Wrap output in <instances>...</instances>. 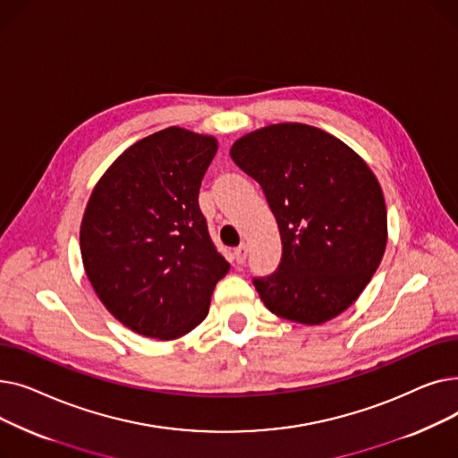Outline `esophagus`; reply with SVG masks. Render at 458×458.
<instances>
[{"instance_id": "esophagus-1", "label": "esophagus", "mask_w": 458, "mask_h": 458, "mask_svg": "<svg viewBox=\"0 0 458 458\" xmlns=\"http://www.w3.org/2000/svg\"><path fill=\"white\" fill-rule=\"evenodd\" d=\"M247 254H249V249H247V245H245V243H243V245H239V247L233 250V258H235V261H237V263H245Z\"/></svg>"}]
</instances>
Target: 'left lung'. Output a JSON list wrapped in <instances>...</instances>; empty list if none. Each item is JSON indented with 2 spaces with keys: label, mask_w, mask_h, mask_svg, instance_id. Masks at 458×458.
I'll return each instance as SVG.
<instances>
[{
  "label": "left lung",
  "mask_w": 458,
  "mask_h": 458,
  "mask_svg": "<svg viewBox=\"0 0 458 458\" xmlns=\"http://www.w3.org/2000/svg\"><path fill=\"white\" fill-rule=\"evenodd\" d=\"M233 163L254 178L275 215L282 261L254 278L273 314L321 325L364 292L386 250V202L368 163L319 128L282 123L237 139Z\"/></svg>",
  "instance_id": "8db88e82"
}]
</instances>
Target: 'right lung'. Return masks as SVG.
I'll return each mask as SVG.
<instances>
[{
    "mask_svg": "<svg viewBox=\"0 0 458 458\" xmlns=\"http://www.w3.org/2000/svg\"><path fill=\"white\" fill-rule=\"evenodd\" d=\"M216 148L211 135L171 126L131 144L90 192L80 230L87 278L140 335L166 342L199 327L230 271L199 206Z\"/></svg>",
    "mask_w": 458,
    "mask_h": 458,
    "instance_id": "right-lung-1",
    "label": "right lung"
}]
</instances>
